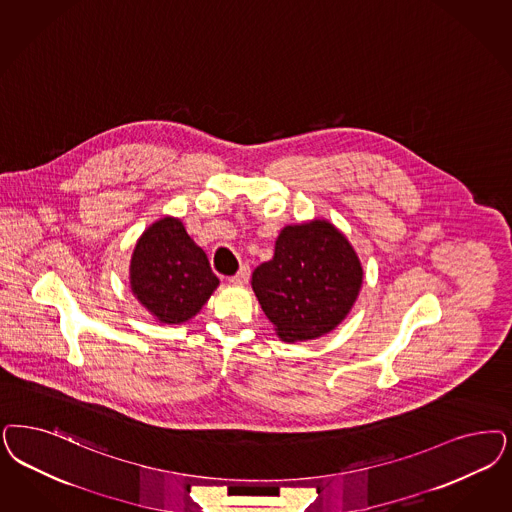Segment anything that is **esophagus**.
<instances>
[{
    "mask_svg": "<svg viewBox=\"0 0 512 512\" xmlns=\"http://www.w3.org/2000/svg\"><path fill=\"white\" fill-rule=\"evenodd\" d=\"M249 276H251V268H249V265H242L240 272L236 276H232L230 282L236 283V285H244V283L249 282Z\"/></svg>",
    "mask_w": 512,
    "mask_h": 512,
    "instance_id": "1",
    "label": "esophagus"
}]
</instances>
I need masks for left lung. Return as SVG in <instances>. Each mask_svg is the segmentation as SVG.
Listing matches in <instances>:
<instances>
[{
	"label": "left lung",
	"mask_w": 512,
	"mask_h": 512,
	"mask_svg": "<svg viewBox=\"0 0 512 512\" xmlns=\"http://www.w3.org/2000/svg\"><path fill=\"white\" fill-rule=\"evenodd\" d=\"M363 282L361 263L344 234L327 221L280 232L272 261L253 270L259 304L285 342L333 331L352 310Z\"/></svg>",
	"instance_id": "8db88e82"
}]
</instances>
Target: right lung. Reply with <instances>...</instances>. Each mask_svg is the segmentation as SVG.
<instances>
[{
  "mask_svg": "<svg viewBox=\"0 0 512 512\" xmlns=\"http://www.w3.org/2000/svg\"><path fill=\"white\" fill-rule=\"evenodd\" d=\"M136 299L162 323H183L208 302L219 278L179 219L164 217L141 234L130 265Z\"/></svg>",
  "mask_w": 512,
  "mask_h": 512,
  "instance_id": "add662e5",
  "label": "right lung"
}]
</instances>
